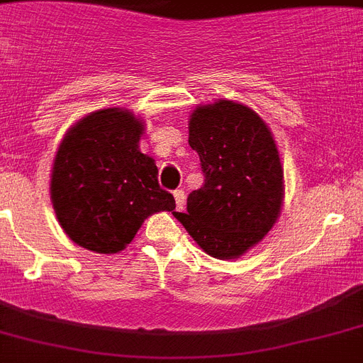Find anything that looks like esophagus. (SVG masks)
I'll list each match as a JSON object with an SVG mask.
<instances>
[{
    "label": "esophagus",
    "mask_w": 363,
    "mask_h": 363,
    "mask_svg": "<svg viewBox=\"0 0 363 363\" xmlns=\"http://www.w3.org/2000/svg\"><path fill=\"white\" fill-rule=\"evenodd\" d=\"M174 200H176V208L184 209L185 206V193L182 189H176L174 191Z\"/></svg>",
    "instance_id": "1"
}]
</instances>
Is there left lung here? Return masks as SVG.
Wrapping results in <instances>:
<instances>
[{
  "label": "left lung",
  "mask_w": 363,
  "mask_h": 363,
  "mask_svg": "<svg viewBox=\"0 0 363 363\" xmlns=\"http://www.w3.org/2000/svg\"><path fill=\"white\" fill-rule=\"evenodd\" d=\"M203 185L174 217L203 252L233 259L262 241L280 217L284 169L269 125L250 107L230 100L199 106L189 118Z\"/></svg>",
  "instance_id": "8db88e82"
}]
</instances>
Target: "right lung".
<instances>
[{"mask_svg": "<svg viewBox=\"0 0 363 363\" xmlns=\"http://www.w3.org/2000/svg\"><path fill=\"white\" fill-rule=\"evenodd\" d=\"M145 124L128 109L89 113L67 131L52 169V203L65 233L98 254L124 250L145 218L174 211L157 167L139 150Z\"/></svg>", "mask_w": 363, "mask_h": 363, "instance_id": "1", "label": "right lung"}]
</instances>
